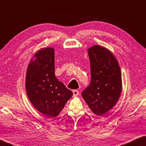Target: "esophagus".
Here are the masks:
<instances>
[{
  "label": "esophagus",
  "instance_id": "1",
  "mask_svg": "<svg viewBox=\"0 0 146 146\" xmlns=\"http://www.w3.org/2000/svg\"><path fill=\"white\" fill-rule=\"evenodd\" d=\"M73 93L74 96H78V94H79V92L77 90H73Z\"/></svg>",
  "mask_w": 146,
  "mask_h": 146
}]
</instances>
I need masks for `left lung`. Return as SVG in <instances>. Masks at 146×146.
Returning a JSON list of instances; mask_svg holds the SVG:
<instances>
[{
	"label": "left lung",
	"mask_w": 146,
	"mask_h": 146,
	"mask_svg": "<svg viewBox=\"0 0 146 146\" xmlns=\"http://www.w3.org/2000/svg\"><path fill=\"white\" fill-rule=\"evenodd\" d=\"M91 81L82 93L91 111L101 116L115 106L121 92V69L110 50L98 45L88 48Z\"/></svg>",
	"instance_id": "obj_1"
}]
</instances>
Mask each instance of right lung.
Wrapping results in <instances>:
<instances>
[{"label":"right lung","instance_id":"add662e5","mask_svg":"<svg viewBox=\"0 0 146 146\" xmlns=\"http://www.w3.org/2000/svg\"><path fill=\"white\" fill-rule=\"evenodd\" d=\"M25 86L34 108L50 118L59 115L73 96V92L55 76L54 49L52 47L41 48L31 59Z\"/></svg>","mask_w":146,"mask_h":146}]
</instances>
